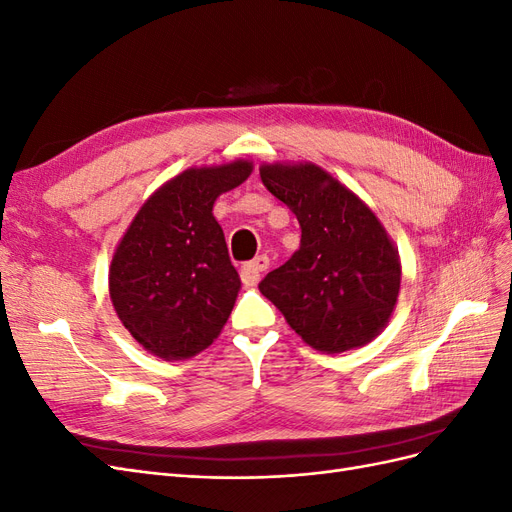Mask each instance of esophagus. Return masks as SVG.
<instances>
[{
    "mask_svg": "<svg viewBox=\"0 0 512 512\" xmlns=\"http://www.w3.org/2000/svg\"><path fill=\"white\" fill-rule=\"evenodd\" d=\"M269 269V258L262 254L258 258H254L252 262H245L241 267V282L245 286H254L260 282V273Z\"/></svg>",
    "mask_w": 512,
    "mask_h": 512,
    "instance_id": "esophagus-1",
    "label": "esophagus"
}]
</instances>
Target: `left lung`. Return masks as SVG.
Returning <instances> with one entry per match:
<instances>
[{"instance_id": "8db88e82", "label": "left lung", "mask_w": 512, "mask_h": 512, "mask_svg": "<svg viewBox=\"0 0 512 512\" xmlns=\"http://www.w3.org/2000/svg\"><path fill=\"white\" fill-rule=\"evenodd\" d=\"M260 179L297 215L301 247L260 292L312 348L337 354L389 322L401 282L393 241L371 209L316 164H262Z\"/></svg>"}]
</instances>
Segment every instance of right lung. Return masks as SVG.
Segmentation results:
<instances>
[{"instance_id":"obj_1","label":"right lung","mask_w":512,"mask_h":512,"mask_svg":"<svg viewBox=\"0 0 512 512\" xmlns=\"http://www.w3.org/2000/svg\"><path fill=\"white\" fill-rule=\"evenodd\" d=\"M252 175L250 162L188 168L136 213L108 273L123 327L151 354L190 359L220 335L241 280L213 218L220 194Z\"/></svg>"}]
</instances>
